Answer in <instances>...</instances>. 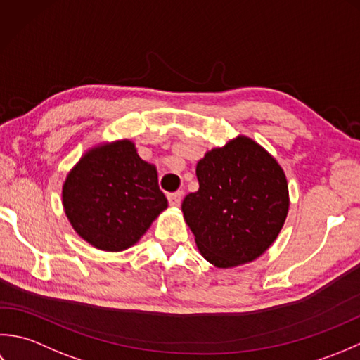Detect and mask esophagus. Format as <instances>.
<instances>
[{
    "mask_svg": "<svg viewBox=\"0 0 360 360\" xmlns=\"http://www.w3.org/2000/svg\"><path fill=\"white\" fill-rule=\"evenodd\" d=\"M181 199H183V193H181V191H177V193L167 194V200H169L171 207H180Z\"/></svg>",
    "mask_w": 360,
    "mask_h": 360,
    "instance_id": "34e87169",
    "label": "esophagus"
}]
</instances>
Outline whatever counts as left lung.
<instances>
[{
	"mask_svg": "<svg viewBox=\"0 0 360 360\" xmlns=\"http://www.w3.org/2000/svg\"><path fill=\"white\" fill-rule=\"evenodd\" d=\"M199 191L181 211L202 256L216 267L252 262L274 244L289 211L284 171L247 136L205 153L195 167Z\"/></svg>",
	"mask_w": 360,
	"mask_h": 360,
	"instance_id": "left-lung-1",
	"label": "left lung"
}]
</instances>
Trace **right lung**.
<instances>
[{
  "mask_svg": "<svg viewBox=\"0 0 360 360\" xmlns=\"http://www.w3.org/2000/svg\"><path fill=\"white\" fill-rule=\"evenodd\" d=\"M62 199L79 236L105 252L136 244L167 208L155 166L129 139L88 150L65 180Z\"/></svg>",
  "mask_w": 360,
  "mask_h": 360,
  "instance_id": "1",
  "label": "right lung"
}]
</instances>
